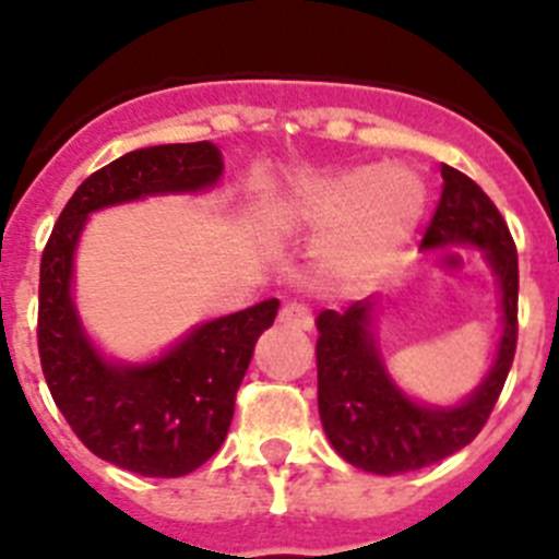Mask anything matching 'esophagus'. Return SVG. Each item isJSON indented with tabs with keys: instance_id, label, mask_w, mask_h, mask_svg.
<instances>
[{
	"instance_id": "obj_1",
	"label": "esophagus",
	"mask_w": 559,
	"mask_h": 559,
	"mask_svg": "<svg viewBox=\"0 0 559 559\" xmlns=\"http://www.w3.org/2000/svg\"><path fill=\"white\" fill-rule=\"evenodd\" d=\"M281 323L289 325V329H300V331H309L314 325V317H311V309L304 304H286L281 309Z\"/></svg>"
}]
</instances>
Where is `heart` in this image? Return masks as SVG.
Returning <instances> with one entry per match:
<instances>
[{"instance_id": "heart-1", "label": "heart", "mask_w": 559, "mask_h": 559, "mask_svg": "<svg viewBox=\"0 0 559 559\" xmlns=\"http://www.w3.org/2000/svg\"><path fill=\"white\" fill-rule=\"evenodd\" d=\"M424 183L406 169H354L300 189L295 214L306 225H340L329 259L348 273H365L401 250L424 214Z\"/></svg>"}]
</instances>
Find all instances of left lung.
I'll return each mask as SVG.
<instances>
[{
  "instance_id": "1",
  "label": "left lung",
  "mask_w": 559,
  "mask_h": 559,
  "mask_svg": "<svg viewBox=\"0 0 559 559\" xmlns=\"http://www.w3.org/2000/svg\"><path fill=\"white\" fill-rule=\"evenodd\" d=\"M442 194L424 248L474 242L487 250L501 284L504 334L479 390L462 406L437 409L409 401L384 373L370 340V300L317 317V406L336 454L370 474H409L465 449L485 429L504 390L518 345V253L501 211L476 180L442 164Z\"/></svg>"
}]
</instances>
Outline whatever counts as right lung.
<instances>
[{"instance_id": "obj_1", "label": "right lung", "mask_w": 559, "mask_h": 559, "mask_svg": "<svg viewBox=\"0 0 559 559\" xmlns=\"http://www.w3.org/2000/svg\"><path fill=\"white\" fill-rule=\"evenodd\" d=\"M223 175L211 142L133 150L78 186L60 211L41 255L38 356L52 401L85 449L130 474L175 479L217 454L234 417L261 331L278 300H261L200 325L150 365H110L80 331L72 295V255L85 217L144 194L198 192Z\"/></svg>"}]
</instances>
